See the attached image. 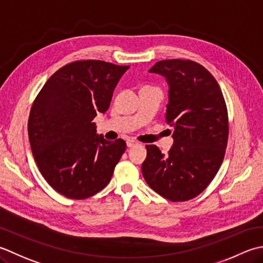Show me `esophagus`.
<instances>
[{
	"label": "esophagus",
	"instance_id": "obj_1",
	"mask_svg": "<svg viewBox=\"0 0 263 263\" xmlns=\"http://www.w3.org/2000/svg\"><path fill=\"white\" fill-rule=\"evenodd\" d=\"M127 146L128 147H134L135 145H137V142L136 141H134V139H127Z\"/></svg>",
	"mask_w": 263,
	"mask_h": 263
}]
</instances>
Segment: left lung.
<instances>
[{
  "mask_svg": "<svg viewBox=\"0 0 263 263\" xmlns=\"http://www.w3.org/2000/svg\"><path fill=\"white\" fill-rule=\"evenodd\" d=\"M148 71L162 74L169 84L165 120L174 128V145L167 154L146 145L144 179L164 199L189 201L206 189L223 161L229 133L226 102L216 78L195 61L162 60Z\"/></svg>",
  "mask_w": 263,
  "mask_h": 263,
  "instance_id": "1",
  "label": "left lung"
}]
</instances>
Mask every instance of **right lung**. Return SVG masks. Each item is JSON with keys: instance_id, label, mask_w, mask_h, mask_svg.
<instances>
[{"instance_id": "1", "label": "right lung", "mask_w": 263, "mask_h": 263, "mask_svg": "<svg viewBox=\"0 0 263 263\" xmlns=\"http://www.w3.org/2000/svg\"><path fill=\"white\" fill-rule=\"evenodd\" d=\"M129 66L79 60L59 69L31 105L28 136L42 176L73 200L95 195L109 184L126 142L96 135L94 118L109 109L114 89Z\"/></svg>"}]
</instances>
